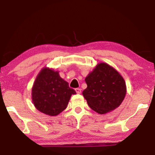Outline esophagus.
Listing matches in <instances>:
<instances>
[{
  "label": "esophagus",
  "instance_id": "esophagus-1",
  "mask_svg": "<svg viewBox=\"0 0 155 155\" xmlns=\"http://www.w3.org/2000/svg\"><path fill=\"white\" fill-rule=\"evenodd\" d=\"M75 91H76V92L78 94L81 93V89H80V88H76Z\"/></svg>",
  "mask_w": 155,
  "mask_h": 155
}]
</instances>
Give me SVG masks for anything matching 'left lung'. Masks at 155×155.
Here are the masks:
<instances>
[{"label": "left lung", "mask_w": 155, "mask_h": 155, "mask_svg": "<svg viewBox=\"0 0 155 155\" xmlns=\"http://www.w3.org/2000/svg\"><path fill=\"white\" fill-rule=\"evenodd\" d=\"M87 87L83 91L88 105L100 114L118 107L127 94L124 79L106 63H100L85 78Z\"/></svg>", "instance_id": "1"}]
</instances>
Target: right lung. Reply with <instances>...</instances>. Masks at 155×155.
Here are the masks:
<instances>
[{
  "mask_svg": "<svg viewBox=\"0 0 155 155\" xmlns=\"http://www.w3.org/2000/svg\"><path fill=\"white\" fill-rule=\"evenodd\" d=\"M72 94H76L59 72L44 68L37 76L32 87V101L35 108L51 116L66 109Z\"/></svg>",
  "mask_w": 155,
  "mask_h": 155,
  "instance_id": "add662e5",
  "label": "right lung"
}]
</instances>
